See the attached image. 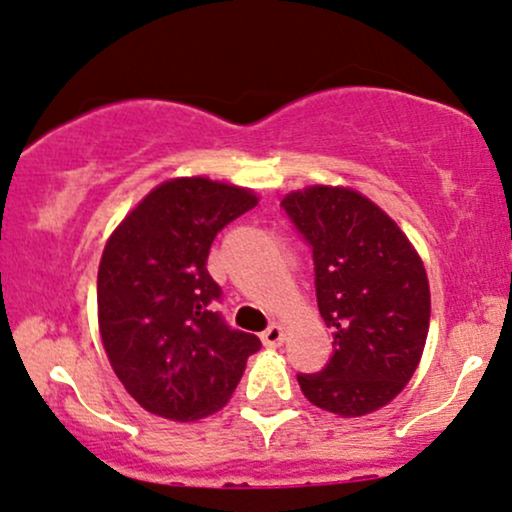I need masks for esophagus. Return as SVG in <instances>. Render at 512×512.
<instances>
[{"instance_id": "esophagus-1", "label": "esophagus", "mask_w": 512, "mask_h": 512, "mask_svg": "<svg viewBox=\"0 0 512 512\" xmlns=\"http://www.w3.org/2000/svg\"><path fill=\"white\" fill-rule=\"evenodd\" d=\"M261 340L266 347H280L282 340H285V330H282V326H278V323H273V326L263 330Z\"/></svg>"}]
</instances>
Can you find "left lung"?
<instances>
[{
	"instance_id": "8db88e82",
	"label": "left lung",
	"mask_w": 512,
	"mask_h": 512,
	"mask_svg": "<svg viewBox=\"0 0 512 512\" xmlns=\"http://www.w3.org/2000/svg\"><path fill=\"white\" fill-rule=\"evenodd\" d=\"M280 208L314 258L318 311L333 328V357L297 374L321 410L362 417L410 381L429 333L431 294L422 258L376 203L352 189L311 186Z\"/></svg>"
}]
</instances>
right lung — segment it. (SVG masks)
Returning a JSON list of instances; mask_svg holds the SVG:
<instances>
[{"label":"right lung","mask_w":512,"mask_h":512,"mask_svg":"<svg viewBox=\"0 0 512 512\" xmlns=\"http://www.w3.org/2000/svg\"><path fill=\"white\" fill-rule=\"evenodd\" d=\"M237 186L184 177L160 184L102 251L98 318L107 357L143 410L194 422L220 410L261 340L234 330L206 263L222 227L256 206Z\"/></svg>","instance_id":"1"}]
</instances>
